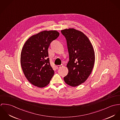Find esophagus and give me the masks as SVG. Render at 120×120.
<instances>
[{"label": "esophagus", "mask_w": 120, "mask_h": 120, "mask_svg": "<svg viewBox=\"0 0 120 120\" xmlns=\"http://www.w3.org/2000/svg\"><path fill=\"white\" fill-rule=\"evenodd\" d=\"M62 66H63V65H57V66H56V68H57V69H58V68H61Z\"/></svg>", "instance_id": "obj_1"}]
</instances>
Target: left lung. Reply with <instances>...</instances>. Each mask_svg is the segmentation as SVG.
Returning <instances> with one entry per match:
<instances>
[{
  "label": "left lung",
  "mask_w": 120,
  "mask_h": 120,
  "mask_svg": "<svg viewBox=\"0 0 120 120\" xmlns=\"http://www.w3.org/2000/svg\"><path fill=\"white\" fill-rule=\"evenodd\" d=\"M61 32L66 40L69 59L67 65L68 73L64 80L70 86H78L86 80L92 71L95 62L93 47L80 31L69 28Z\"/></svg>",
  "instance_id": "8db88e82"
}]
</instances>
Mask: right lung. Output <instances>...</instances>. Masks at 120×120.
Returning a JSON list of instances; mask_svg holds the SVG:
<instances>
[{
	"instance_id": "obj_1",
	"label": "right lung",
	"mask_w": 120,
	"mask_h": 120,
	"mask_svg": "<svg viewBox=\"0 0 120 120\" xmlns=\"http://www.w3.org/2000/svg\"><path fill=\"white\" fill-rule=\"evenodd\" d=\"M59 33L56 30L44 31L30 37L22 48L21 64L24 74L33 85L44 87L50 82L54 71L48 58V49Z\"/></svg>"
}]
</instances>
